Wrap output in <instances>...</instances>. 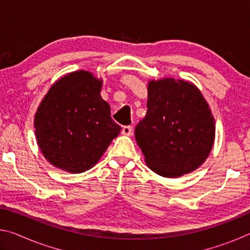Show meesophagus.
<instances>
[{
  "mask_svg": "<svg viewBox=\"0 0 250 250\" xmlns=\"http://www.w3.org/2000/svg\"><path fill=\"white\" fill-rule=\"evenodd\" d=\"M122 134H125V135H131V134H132V126H131V125H125L124 128H122Z\"/></svg>",
  "mask_w": 250,
  "mask_h": 250,
  "instance_id": "obj_1",
  "label": "esophagus"
}]
</instances>
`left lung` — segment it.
<instances>
[{"label": "left lung", "mask_w": 250, "mask_h": 250, "mask_svg": "<svg viewBox=\"0 0 250 250\" xmlns=\"http://www.w3.org/2000/svg\"><path fill=\"white\" fill-rule=\"evenodd\" d=\"M146 107L134 133L146 166L163 177L200 167L215 139L214 117L201 90L183 79L150 80Z\"/></svg>", "instance_id": "left-lung-1"}]
</instances>
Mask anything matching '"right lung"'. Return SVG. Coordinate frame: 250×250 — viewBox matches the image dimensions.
I'll list each match as a JSON object with an SVG mask.
<instances>
[{
  "label": "right lung",
  "mask_w": 250,
  "mask_h": 250,
  "mask_svg": "<svg viewBox=\"0 0 250 250\" xmlns=\"http://www.w3.org/2000/svg\"><path fill=\"white\" fill-rule=\"evenodd\" d=\"M103 79L86 70L59 78L42 100L34 119L37 145L57 168L82 173L95 167L121 126L100 96Z\"/></svg>",
  "instance_id": "add662e5"
}]
</instances>
